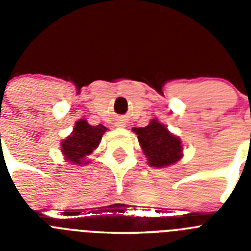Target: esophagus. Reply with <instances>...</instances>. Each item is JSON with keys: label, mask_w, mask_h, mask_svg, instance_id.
Returning <instances> with one entry per match:
<instances>
[{"label": "esophagus", "mask_w": 251, "mask_h": 251, "mask_svg": "<svg viewBox=\"0 0 251 251\" xmlns=\"http://www.w3.org/2000/svg\"><path fill=\"white\" fill-rule=\"evenodd\" d=\"M124 126H126L124 122H118V123H117V127H124Z\"/></svg>", "instance_id": "34e87169"}]
</instances>
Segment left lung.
Here are the masks:
<instances>
[{"label": "left lung", "instance_id": "1", "mask_svg": "<svg viewBox=\"0 0 251 251\" xmlns=\"http://www.w3.org/2000/svg\"><path fill=\"white\" fill-rule=\"evenodd\" d=\"M133 132L137 134L151 167H168L183 157L182 141L171 133L165 124L159 123L158 119H152L143 128H133Z\"/></svg>", "mask_w": 251, "mask_h": 251}]
</instances>
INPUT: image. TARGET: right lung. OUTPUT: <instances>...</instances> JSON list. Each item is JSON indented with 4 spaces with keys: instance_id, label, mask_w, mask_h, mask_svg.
<instances>
[{
    "instance_id": "obj_1",
    "label": "right lung",
    "mask_w": 251,
    "mask_h": 251,
    "mask_svg": "<svg viewBox=\"0 0 251 251\" xmlns=\"http://www.w3.org/2000/svg\"><path fill=\"white\" fill-rule=\"evenodd\" d=\"M105 132L106 128L101 124L90 126L86 119L75 122L73 132L60 143V150L65 162L76 166L88 165L89 161L86 159V156L92 154L93 151L98 148Z\"/></svg>"
}]
</instances>
